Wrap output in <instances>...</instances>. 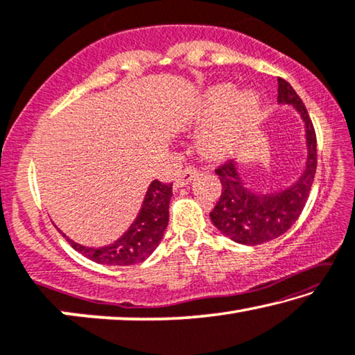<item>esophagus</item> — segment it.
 <instances>
[{
  "label": "esophagus",
  "instance_id": "esophagus-1",
  "mask_svg": "<svg viewBox=\"0 0 355 355\" xmlns=\"http://www.w3.org/2000/svg\"><path fill=\"white\" fill-rule=\"evenodd\" d=\"M196 173H198V172H196L194 167H184L182 172L177 173L175 187L182 188V187H184V184H188L196 177Z\"/></svg>",
  "mask_w": 355,
  "mask_h": 355
}]
</instances>
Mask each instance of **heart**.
<instances>
[{
    "label": "heart",
    "mask_w": 355,
    "mask_h": 355,
    "mask_svg": "<svg viewBox=\"0 0 355 355\" xmlns=\"http://www.w3.org/2000/svg\"><path fill=\"white\" fill-rule=\"evenodd\" d=\"M260 97L255 91L234 95L232 84H218L205 91L193 110L194 123H215L204 132L200 148L207 156L230 155L242 144L260 114Z\"/></svg>",
    "instance_id": "obj_1"
}]
</instances>
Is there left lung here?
<instances>
[{
	"label": "left lung",
	"mask_w": 355,
	"mask_h": 355,
	"mask_svg": "<svg viewBox=\"0 0 355 355\" xmlns=\"http://www.w3.org/2000/svg\"><path fill=\"white\" fill-rule=\"evenodd\" d=\"M277 83L279 102L293 105L304 119L308 162L304 173L292 188L268 196L248 193L232 161L221 162L215 168L221 182V194L210 211V218L223 234L245 245H258L277 239L290 230L304 209L317 168V139L308 110L285 79L277 78Z\"/></svg>",
	"instance_id": "left-lung-1"
}]
</instances>
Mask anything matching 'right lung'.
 <instances>
[{
	"label": "right lung",
	"mask_w": 355,
	"mask_h": 355,
	"mask_svg": "<svg viewBox=\"0 0 355 355\" xmlns=\"http://www.w3.org/2000/svg\"><path fill=\"white\" fill-rule=\"evenodd\" d=\"M172 198V183L155 180L148 188L144 207L137 216L130 230L116 241L113 245L103 248H87L70 239L75 250L83 253L95 263L111 264V266H132L146 260L162 239L168 223V202Z\"/></svg>",
	"instance_id": "1"
}]
</instances>
